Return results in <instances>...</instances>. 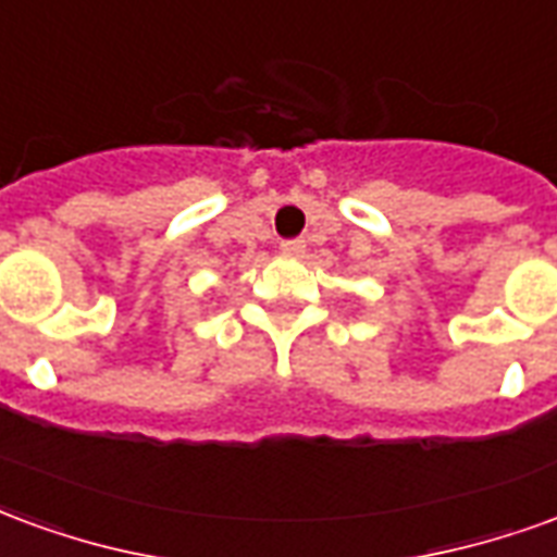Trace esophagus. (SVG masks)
Wrapping results in <instances>:
<instances>
[{
    "label": "esophagus",
    "mask_w": 557,
    "mask_h": 557,
    "mask_svg": "<svg viewBox=\"0 0 557 557\" xmlns=\"http://www.w3.org/2000/svg\"><path fill=\"white\" fill-rule=\"evenodd\" d=\"M307 250V244L301 238H289V242H280V253L283 256H301Z\"/></svg>",
    "instance_id": "esophagus-1"
}]
</instances>
